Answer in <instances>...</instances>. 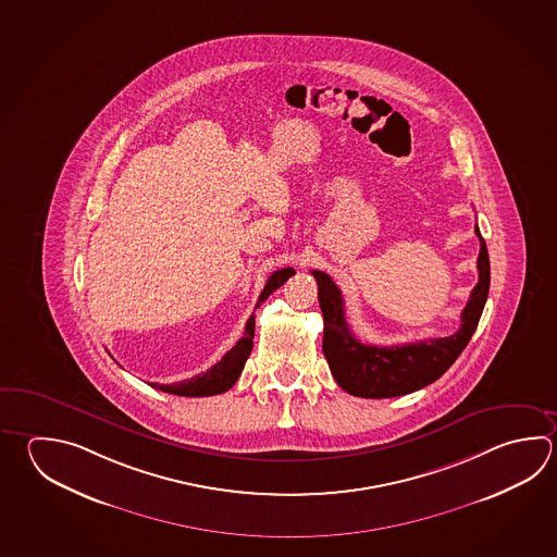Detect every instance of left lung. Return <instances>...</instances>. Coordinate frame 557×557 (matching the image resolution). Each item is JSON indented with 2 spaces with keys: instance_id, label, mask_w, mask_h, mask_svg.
Masks as SVG:
<instances>
[{
  "instance_id": "left-lung-1",
  "label": "left lung",
  "mask_w": 557,
  "mask_h": 557,
  "mask_svg": "<svg viewBox=\"0 0 557 557\" xmlns=\"http://www.w3.org/2000/svg\"><path fill=\"white\" fill-rule=\"evenodd\" d=\"M474 234L481 240V252L476 260L479 284L474 285L462 309L459 331L451 336L396 347L362 345L348 329L341 289L331 275L313 270L319 285V305L325 319L323 352L341 388L358 398H396L425 388L447 372V368L461 355L462 348L469 345L488 297V250L479 226H474Z\"/></svg>"
}]
</instances>
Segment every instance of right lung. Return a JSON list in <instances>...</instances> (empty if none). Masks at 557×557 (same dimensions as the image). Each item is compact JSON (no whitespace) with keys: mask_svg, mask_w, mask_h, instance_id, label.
Listing matches in <instances>:
<instances>
[{"mask_svg":"<svg viewBox=\"0 0 557 557\" xmlns=\"http://www.w3.org/2000/svg\"><path fill=\"white\" fill-rule=\"evenodd\" d=\"M294 268H284L277 270L270 275L268 284L263 285V292L260 294V299L256 304V309L260 307L262 301H265L270 295L282 287V285L294 275ZM253 326H256V317H250L246 323V331L240 341L224 355V357L209 368L205 374L193 376L190 380H183V382H175V384H151L153 388L168 392V394H175V396H187V398H200V396H214V394H222L226 389H231L236 380L240 376L242 368L246 364V360L250 357L253 347Z\"/></svg>","mask_w":557,"mask_h":557,"instance_id":"right-lung-1","label":"right lung"}]
</instances>
